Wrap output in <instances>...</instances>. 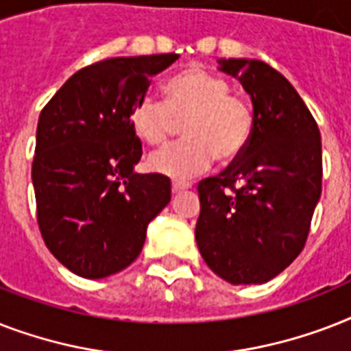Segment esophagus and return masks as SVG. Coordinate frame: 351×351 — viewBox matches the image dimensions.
Masks as SVG:
<instances>
[{
  "label": "esophagus",
  "instance_id": "1",
  "mask_svg": "<svg viewBox=\"0 0 351 351\" xmlns=\"http://www.w3.org/2000/svg\"><path fill=\"white\" fill-rule=\"evenodd\" d=\"M171 187H173V191H175V193L184 191V189H189V187H191V182H186V180H173V184H171Z\"/></svg>",
  "mask_w": 351,
  "mask_h": 351
}]
</instances>
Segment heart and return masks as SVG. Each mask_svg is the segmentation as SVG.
I'll return each mask as SVG.
<instances>
[{
  "label": "heart",
  "instance_id": "b5f03b06",
  "mask_svg": "<svg viewBox=\"0 0 351 351\" xmlns=\"http://www.w3.org/2000/svg\"><path fill=\"white\" fill-rule=\"evenodd\" d=\"M184 120V140L149 154V169L171 178H191L219 162L242 154L253 134L255 111L228 82L193 67L164 84L162 101L142 98L131 111V125L143 142H165Z\"/></svg>",
  "mask_w": 351,
  "mask_h": 351
}]
</instances>
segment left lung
I'll list each match as a JSON object with an SVG mask.
<instances>
[{
  "label": "left lung",
  "instance_id": "1",
  "mask_svg": "<svg viewBox=\"0 0 351 351\" xmlns=\"http://www.w3.org/2000/svg\"><path fill=\"white\" fill-rule=\"evenodd\" d=\"M251 96L247 147L198 184V251L231 284H262L299 256L321 198V132L293 85L267 63L219 60Z\"/></svg>",
  "mask_w": 351,
  "mask_h": 351
}]
</instances>
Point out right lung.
<instances>
[{
	"label": "right lung",
	"mask_w": 351,
	"mask_h": 351,
	"mask_svg": "<svg viewBox=\"0 0 351 351\" xmlns=\"http://www.w3.org/2000/svg\"><path fill=\"white\" fill-rule=\"evenodd\" d=\"M178 54L111 58L80 69L43 107L32 184L47 247L85 278L136 261L149 222L169 204L171 182L138 175L142 142L131 111Z\"/></svg>",
	"instance_id": "1"
}]
</instances>
